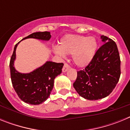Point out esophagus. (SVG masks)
I'll use <instances>...</instances> for the list:
<instances>
[{"label":"esophagus","instance_id":"esophagus-1","mask_svg":"<svg viewBox=\"0 0 130 130\" xmlns=\"http://www.w3.org/2000/svg\"><path fill=\"white\" fill-rule=\"evenodd\" d=\"M70 68V66L68 64H67V63H65L64 65V66H63V68H62V72H66V71L68 70L69 68Z\"/></svg>","mask_w":130,"mask_h":130}]
</instances>
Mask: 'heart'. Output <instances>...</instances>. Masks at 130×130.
<instances>
[{"label":"heart","mask_w":130,"mask_h":130,"mask_svg":"<svg viewBox=\"0 0 130 130\" xmlns=\"http://www.w3.org/2000/svg\"><path fill=\"white\" fill-rule=\"evenodd\" d=\"M97 47L98 42L94 37L68 34L60 40L58 47H55L54 51L61 57H64V54L73 55L75 64L84 67L91 62Z\"/></svg>","instance_id":"b5f03b06"}]
</instances>
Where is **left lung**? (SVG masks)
Wrapping results in <instances>:
<instances>
[{"label":"left lung","mask_w":130,"mask_h":130,"mask_svg":"<svg viewBox=\"0 0 130 130\" xmlns=\"http://www.w3.org/2000/svg\"><path fill=\"white\" fill-rule=\"evenodd\" d=\"M105 43L98 49L92 60L83 70L77 71L73 87L81 97L96 100L112 92L120 76V58L115 42L102 36Z\"/></svg>","instance_id":"obj_1"}]
</instances>
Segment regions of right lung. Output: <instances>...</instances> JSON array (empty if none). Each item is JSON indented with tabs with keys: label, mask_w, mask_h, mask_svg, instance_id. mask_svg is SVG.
I'll list each match as a JSON object with an SVG mask.
<instances>
[{
	"label": "right lung",
	"mask_w": 130,
	"mask_h": 130,
	"mask_svg": "<svg viewBox=\"0 0 130 130\" xmlns=\"http://www.w3.org/2000/svg\"><path fill=\"white\" fill-rule=\"evenodd\" d=\"M51 36L49 32H38L24 38L49 40ZM18 42L15 45L14 50L10 62V75L11 83L19 98L25 103L32 105H39L49 98L54 85V79L60 74L63 63L47 62L44 65L29 73H21L13 67L15 58V49Z\"/></svg>",
	"instance_id": "add662e5"
}]
</instances>
